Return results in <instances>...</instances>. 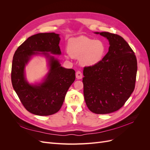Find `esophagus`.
<instances>
[{
    "label": "esophagus",
    "mask_w": 150,
    "mask_h": 150,
    "mask_svg": "<svg viewBox=\"0 0 150 150\" xmlns=\"http://www.w3.org/2000/svg\"><path fill=\"white\" fill-rule=\"evenodd\" d=\"M76 78L78 79H82V78H83V74H82V72H81L79 71H77L76 73Z\"/></svg>",
    "instance_id": "obj_1"
}]
</instances>
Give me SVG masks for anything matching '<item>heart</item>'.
I'll list each match as a JSON object with an SVG mask.
<instances>
[{"label": "heart", "mask_w": 150, "mask_h": 150, "mask_svg": "<svg viewBox=\"0 0 150 150\" xmlns=\"http://www.w3.org/2000/svg\"><path fill=\"white\" fill-rule=\"evenodd\" d=\"M67 49L71 57L80 59L81 64L85 66L98 64L106 52L105 45L102 41L86 36L70 39Z\"/></svg>", "instance_id": "heart-1"}]
</instances>
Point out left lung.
I'll return each instance as SVG.
<instances>
[{
    "mask_svg": "<svg viewBox=\"0 0 150 150\" xmlns=\"http://www.w3.org/2000/svg\"><path fill=\"white\" fill-rule=\"evenodd\" d=\"M95 33L106 38L110 46L98 64L84 67V96L91 111L108 114L123 106L133 92L137 60L121 36L108 32Z\"/></svg>",
    "mask_w": 150,
    "mask_h": 150,
    "instance_id": "obj_1",
    "label": "left lung"
}]
</instances>
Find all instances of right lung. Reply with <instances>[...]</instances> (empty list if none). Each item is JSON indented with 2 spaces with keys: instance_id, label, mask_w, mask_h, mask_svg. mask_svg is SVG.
Instances as JSON below:
<instances>
[{
  "instance_id": "right-lung-1",
  "label": "right lung",
  "mask_w": 150,
  "mask_h": 150,
  "mask_svg": "<svg viewBox=\"0 0 150 150\" xmlns=\"http://www.w3.org/2000/svg\"><path fill=\"white\" fill-rule=\"evenodd\" d=\"M59 34L39 33L32 35L16 51L13 57L11 81L22 105L29 112L39 116H49L59 111L66 93L76 78L75 71L61 66L54 54H61ZM42 53L50 58V70L45 82L30 85L24 77V68L32 55Z\"/></svg>"
}]
</instances>
